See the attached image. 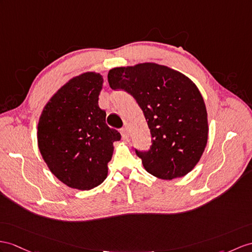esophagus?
Wrapping results in <instances>:
<instances>
[{"label":"esophagus","mask_w":252,"mask_h":252,"mask_svg":"<svg viewBox=\"0 0 252 252\" xmlns=\"http://www.w3.org/2000/svg\"><path fill=\"white\" fill-rule=\"evenodd\" d=\"M121 133H122V137L124 138V139H128V137H129V133H128L127 127L122 128V129H121Z\"/></svg>","instance_id":"esophagus-1"}]
</instances>
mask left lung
I'll return each mask as SVG.
<instances>
[{
  "label": "left lung",
  "instance_id": "obj_1",
  "mask_svg": "<svg viewBox=\"0 0 252 252\" xmlns=\"http://www.w3.org/2000/svg\"><path fill=\"white\" fill-rule=\"evenodd\" d=\"M112 90L133 96L149 125L152 145L136 150L144 169L161 180L185 176L203 154L208 138L206 107L199 89L182 72L156 63L109 70Z\"/></svg>",
  "mask_w": 252,
  "mask_h": 252
}]
</instances>
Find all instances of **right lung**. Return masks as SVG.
<instances>
[{"label":"right lung","mask_w":252,"mask_h":252,"mask_svg":"<svg viewBox=\"0 0 252 252\" xmlns=\"http://www.w3.org/2000/svg\"><path fill=\"white\" fill-rule=\"evenodd\" d=\"M102 83L94 71L71 78L49 99L38 121L42 158L52 174L73 189H93L107 179L113 143L121 139L98 106Z\"/></svg>","instance_id":"1"}]
</instances>
